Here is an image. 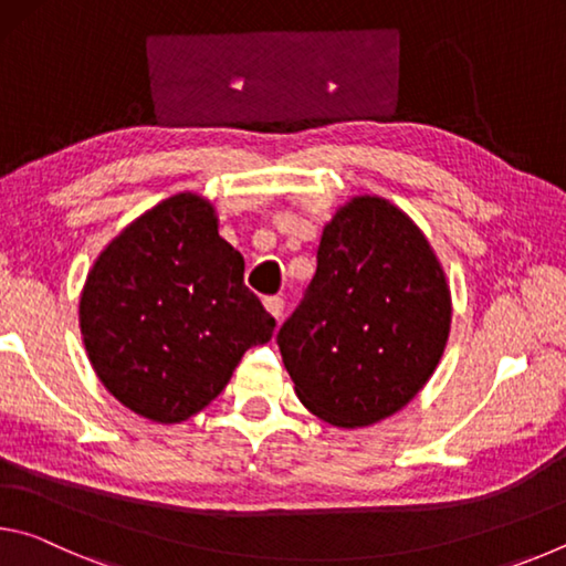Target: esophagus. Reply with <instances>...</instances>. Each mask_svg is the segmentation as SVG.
Masks as SVG:
<instances>
[{"label": "esophagus", "instance_id": "esophagus-1", "mask_svg": "<svg viewBox=\"0 0 566 566\" xmlns=\"http://www.w3.org/2000/svg\"><path fill=\"white\" fill-rule=\"evenodd\" d=\"M264 310L270 312L274 319H280L282 312H284V300H282V296H266V300H264Z\"/></svg>", "mask_w": 566, "mask_h": 566}]
</instances>
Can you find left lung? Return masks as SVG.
<instances>
[{
    "label": "left lung",
    "instance_id": "obj_1",
    "mask_svg": "<svg viewBox=\"0 0 566 566\" xmlns=\"http://www.w3.org/2000/svg\"><path fill=\"white\" fill-rule=\"evenodd\" d=\"M449 327L452 292L424 232L389 199L357 195L324 224L317 274L276 342L302 405L359 429L424 389Z\"/></svg>",
    "mask_w": 566,
    "mask_h": 566
}]
</instances>
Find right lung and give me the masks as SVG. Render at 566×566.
<instances>
[{
    "label": "right lung",
    "mask_w": 566,
    "mask_h": 566,
    "mask_svg": "<svg viewBox=\"0 0 566 566\" xmlns=\"http://www.w3.org/2000/svg\"><path fill=\"white\" fill-rule=\"evenodd\" d=\"M80 329L109 395L157 424L202 411L274 319L244 286V256L195 191L161 199L102 249L84 280Z\"/></svg>",
    "instance_id": "add662e5"
}]
</instances>
